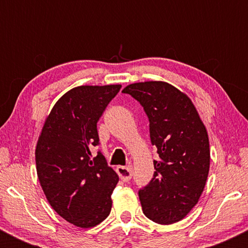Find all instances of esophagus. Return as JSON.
<instances>
[{"instance_id":"34e87169","label":"esophagus","mask_w":248,"mask_h":248,"mask_svg":"<svg viewBox=\"0 0 248 248\" xmlns=\"http://www.w3.org/2000/svg\"><path fill=\"white\" fill-rule=\"evenodd\" d=\"M116 172L119 173V176H120V178L124 182H128L133 176V170L130 166H128V167L119 166L118 168H116Z\"/></svg>"}]
</instances>
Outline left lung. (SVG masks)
Returning <instances> with one entry per match:
<instances>
[{
	"label": "left lung",
	"mask_w": 248,
	"mask_h": 248,
	"mask_svg": "<svg viewBox=\"0 0 248 248\" xmlns=\"http://www.w3.org/2000/svg\"><path fill=\"white\" fill-rule=\"evenodd\" d=\"M122 93L142 105L160 156L152 181L139 191L143 213L158 224L179 221L198 203L209 175L206 128L189 96L168 82H135Z\"/></svg>",
	"instance_id": "1"
}]
</instances>
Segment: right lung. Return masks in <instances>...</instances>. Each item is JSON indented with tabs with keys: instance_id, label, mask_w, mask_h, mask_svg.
<instances>
[{
	"instance_id": "add662e5",
	"label": "right lung",
	"mask_w": 248,
	"mask_h": 248,
	"mask_svg": "<svg viewBox=\"0 0 248 248\" xmlns=\"http://www.w3.org/2000/svg\"><path fill=\"white\" fill-rule=\"evenodd\" d=\"M121 85L78 86L56 102L36 146L37 176L52 209L69 223L88 229L112 209L119 176L100 152L96 122Z\"/></svg>"
}]
</instances>
